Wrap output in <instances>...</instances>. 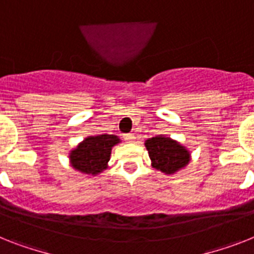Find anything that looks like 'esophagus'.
I'll return each mask as SVG.
<instances>
[{"instance_id": "1", "label": "esophagus", "mask_w": 254, "mask_h": 254, "mask_svg": "<svg viewBox=\"0 0 254 254\" xmlns=\"http://www.w3.org/2000/svg\"><path fill=\"white\" fill-rule=\"evenodd\" d=\"M123 139H125L127 142H132L133 140H135V136L132 135V133H126V135L123 136Z\"/></svg>"}]
</instances>
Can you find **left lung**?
Masks as SVG:
<instances>
[{"mask_svg": "<svg viewBox=\"0 0 254 254\" xmlns=\"http://www.w3.org/2000/svg\"><path fill=\"white\" fill-rule=\"evenodd\" d=\"M152 166L166 175L175 174L190 162V154L186 146L167 136L158 135L145 141Z\"/></svg>", "mask_w": 254, "mask_h": 254, "instance_id": "8db88e82", "label": "left lung"}]
</instances>
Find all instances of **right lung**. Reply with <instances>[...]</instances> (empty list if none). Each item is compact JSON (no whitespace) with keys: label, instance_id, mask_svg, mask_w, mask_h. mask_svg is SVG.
Returning <instances> with one entry per match:
<instances>
[{"label":"right lung","instance_id":"1","mask_svg":"<svg viewBox=\"0 0 254 254\" xmlns=\"http://www.w3.org/2000/svg\"><path fill=\"white\" fill-rule=\"evenodd\" d=\"M119 142L121 140L115 135L88 136L71 150V166L83 174L97 175L108 169L112 148Z\"/></svg>","mask_w":254,"mask_h":254}]
</instances>
